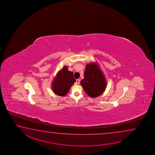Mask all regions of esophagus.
Here are the masks:
<instances>
[{
  "mask_svg": "<svg viewBox=\"0 0 155 155\" xmlns=\"http://www.w3.org/2000/svg\"><path fill=\"white\" fill-rule=\"evenodd\" d=\"M80 81L79 79H77L76 80V84H80Z\"/></svg>",
  "mask_w": 155,
  "mask_h": 155,
  "instance_id": "1",
  "label": "esophagus"
}]
</instances>
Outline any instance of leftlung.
Segmentation results:
<instances>
[{"label": "left lung", "mask_w": 155, "mask_h": 155, "mask_svg": "<svg viewBox=\"0 0 155 155\" xmlns=\"http://www.w3.org/2000/svg\"><path fill=\"white\" fill-rule=\"evenodd\" d=\"M81 84L90 97H97L105 91L107 83L104 75L97 63L87 64L84 79L81 81Z\"/></svg>", "instance_id": "1"}]
</instances>
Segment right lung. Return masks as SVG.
<instances>
[{
    "label": "right lung",
    "instance_id": "obj_1",
    "mask_svg": "<svg viewBox=\"0 0 155 155\" xmlns=\"http://www.w3.org/2000/svg\"><path fill=\"white\" fill-rule=\"evenodd\" d=\"M73 72L68 70V67L64 66L58 72L52 82L54 93L61 97H64L68 93L69 89L75 82Z\"/></svg>",
    "mask_w": 155,
    "mask_h": 155
}]
</instances>
